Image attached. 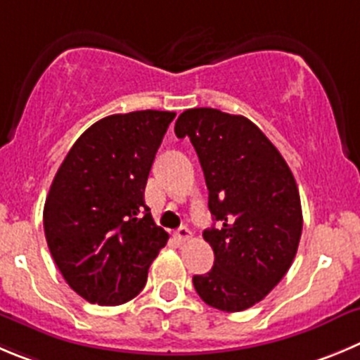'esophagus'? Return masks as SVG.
<instances>
[{
  "mask_svg": "<svg viewBox=\"0 0 360 360\" xmlns=\"http://www.w3.org/2000/svg\"><path fill=\"white\" fill-rule=\"evenodd\" d=\"M176 238L184 243V241H188L191 238V231L188 229V227H184V226L179 227V229H177V233H176Z\"/></svg>",
  "mask_w": 360,
  "mask_h": 360,
  "instance_id": "34e87169",
  "label": "esophagus"
}]
</instances>
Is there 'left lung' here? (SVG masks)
Here are the masks:
<instances>
[{
    "instance_id": "obj_1",
    "label": "left lung",
    "mask_w": 360,
    "mask_h": 360,
    "mask_svg": "<svg viewBox=\"0 0 360 360\" xmlns=\"http://www.w3.org/2000/svg\"><path fill=\"white\" fill-rule=\"evenodd\" d=\"M176 134L195 147L217 221L202 233L214 264L193 275V286L211 307L245 311L277 286L297 256V181L277 147L243 115L191 108L177 119Z\"/></svg>"
}]
</instances>
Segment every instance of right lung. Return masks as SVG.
I'll return each mask as SVG.
<instances>
[{
	"instance_id": "1",
	"label": "right lung",
	"mask_w": 360,
	"mask_h": 360,
	"mask_svg": "<svg viewBox=\"0 0 360 360\" xmlns=\"http://www.w3.org/2000/svg\"><path fill=\"white\" fill-rule=\"evenodd\" d=\"M176 113L104 117L70 147L44 204V233L65 282L90 304L120 305L143 290L169 234L143 191Z\"/></svg>"
}]
</instances>
